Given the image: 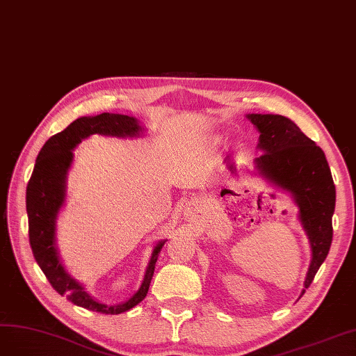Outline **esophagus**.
<instances>
[{"label": "esophagus", "instance_id": "34e87169", "mask_svg": "<svg viewBox=\"0 0 356 356\" xmlns=\"http://www.w3.org/2000/svg\"><path fill=\"white\" fill-rule=\"evenodd\" d=\"M195 209H197V204H195V201H188L186 205H185V210H183V213H185V216L188 217V219H191V217L193 216L195 213Z\"/></svg>", "mask_w": 356, "mask_h": 356}]
</instances>
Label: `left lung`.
Instances as JSON below:
<instances>
[{"mask_svg": "<svg viewBox=\"0 0 356 356\" xmlns=\"http://www.w3.org/2000/svg\"><path fill=\"white\" fill-rule=\"evenodd\" d=\"M245 117L260 134L257 149L261 155L254 159V175L289 193L299 209L297 219L312 253L305 280L307 289L332 241L336 186L325 154L290 118L273 113H247Z\"/></svg>", "mask_w": 356, "mask_h": 356, "instance_id": "left-lung-1", "label": "left lung"}]
</instances>
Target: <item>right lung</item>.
Masks as SVG:
<instances>
[{"label":"right lung","instance_id":"right-lung-1","mask_svg":"<svg viewBox=\"0 0 356 356\" xmlns=\"http://www.w3.org/2000/svg\"><path fill=\"white\" fill-rule=\"evenodd\" d=\"M145 131L146 129L137 118L121 113L105 112L96 117L78 118L44 143L28 183L26 211L33 257L57 293L66 296L67 300L88 311L118 315L139 305L147 294L159 251L167 239L158 241L155 244L139 290L127 300L106 305L91 296L86 286L66 270L56 243L57 219L66 201L67 175L74 163V149L93 134L133 139L143 136Z\"/></svg>","mask_w":356,"mask_h":356}]
</instances>
